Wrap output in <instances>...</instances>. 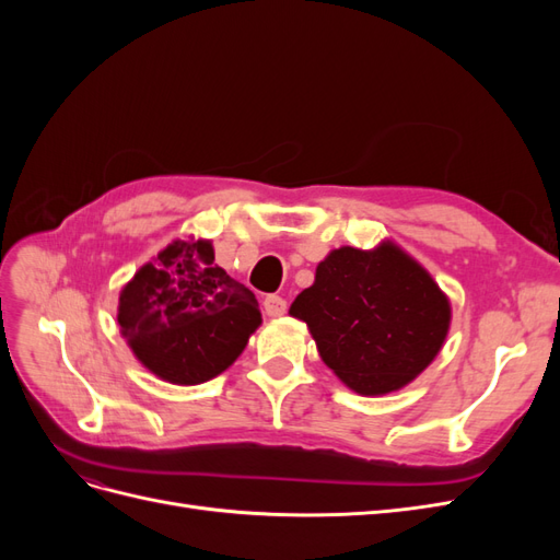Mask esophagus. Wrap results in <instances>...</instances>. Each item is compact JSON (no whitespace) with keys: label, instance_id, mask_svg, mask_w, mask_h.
Returning <instances> with one entry per match:
<instances>
[{"label":"esophagus","instance_id":"1","mask_svg":"<svg viewBox=\"0 0 560 560\" xmlns=\"http://www.w3.org/2000/svg\"><path fill=\"white\" fill-rule=\"evenodd\" d=\"M264 311L270 317H280V315L287 313V301L282 296H278V294H268L264 299Z\"/></svg>","mask_w":560,"mask_h":560}]
</instances>
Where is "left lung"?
Here are the masks:
<instances>
[{
  "instance_id": "1",
  "label": "left lung",
  "mask_w": 560,
  "mask_h": 560,
  "mask_svg": "<svg viewBox=\"0 0 560 560\" xmlns=\"http://www.w3.org/2000/svg\"><path fill=\"white\" fill-rule=\"evenodd\" d=\"M290 315L306 322L322 362L366 397L409 385L436 358L451 327L446 294L389 241L329 252Z\"/></svg>"
}]
</instances>
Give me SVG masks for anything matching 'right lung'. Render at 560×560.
<instances>
[{
    "label": "right lung",
    "instance_id": "1",
    "mask_svg": "<svg viewBox=\"0 0 560 560\" xmlns=\"http://www.w3.org/2000/svg\"><path fill=\"white\" fill-rule=\"evenodd\" d=\"M118 327L151 374L198 385L226 371L261 325L245 284L214 264L210 241H173L118 296Z\"/></svg>",
    "mask_w": 560,
    "mask_h": 560
}]
</instances>
